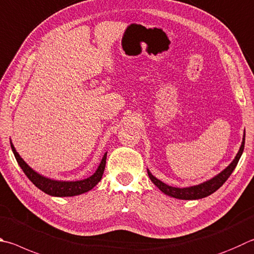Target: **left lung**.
Returning a JSON list of instances; mask_svg holds the SVG:
<instances>
[{
  "instance_id": "1",
  "label": "left lung",
  "mask_w": 254,
  "mask_h": 254,
  "mask_svg": "<svg viewBox=\"0 0 254 254\" xmlns=\"http://www.w3.org/2000/svg\"><path fill=\"white\" fill-rule=\"evenodd\" d=\"M244 142H246V133L243 135V141L241 147L238 152V154L236 156V159L232 161V163L229 165V167L223 170L220 174L216 175L213 179L209 180L204 183H201L199 186L195 187H190V188H173L167 186V184L163 183L162 181H160L156 178H154L149 171H147V174H149V178L151 179V181L153 182L156 187H158L161 191L165 193L167 195H170L172 197H177V199H181V200H196V199H202V197H205L207 195L212 194V193L215 192L218 189L223 186V183L227 181L229 179L230 175L233 172V170L236 169L237 164L239 162L240 158H241L242 152L244 150Z\"/></svg>"
}]
</instances>
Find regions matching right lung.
I'll return each mask as SVG.
<instances>
[{"mask_svg":"<svg viewBox=\"0 0 254 254\" xmlns=\"http://www.w3.org/2000/svg\"><path fill=\"white\" fill-rule=\"evenodd\" d=\"M11 147L18 165H20L26 177L29 178L30 181L33 183L36 188H39L40 190H42L43 192L53 196H73V195H79V194H82V193L90 191L91 189L94 188L96 184L100 182V180L102 179V175L105 169V163H107V153H105L102 161H101L98 170H96V172L92 175V177L87 178L85 180H82V181H75V182L54 181V180L47 179L42 177V175L34 172L33 170H32L29 165L23 161L21 156L18 155V153L14 149V146L12 145V143H11Z\"/></svg>","mask_w":254,"mask_h":254,"instance_id":"1","label":"right lung"}]
</instances>
